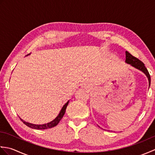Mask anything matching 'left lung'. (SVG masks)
Listing matches in <instances>:
<instances>
[{
	"label": "left lung",
	"mask_w": 155,
	"mask_h": 155,
	"mask_svg": "<svg viewBox=\"0 0 155 155\" xmlns=\"http://www.w3.org/2000/svg\"><path fill=\"white\" fill-rule=\"evenodd\" d=\"M125 62H126L127 63L130 64L131 66H133V67L139 69V70H140V71L144 72L147 77L148 80H149V87H150V76L149 74V71H148L143 62L142 61H140L139 59L133 57V56L132 54H130L128 51H126V61H125Z\"/></svg>",
	"instance_id": "left-lung-1"
}]
</instances>
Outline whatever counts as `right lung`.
Wrapping results in <instances>:
<instances>
[{"mask_svg": "<svg viewBox=\"0 0 155 155\" xmlns=\"http://www.w3.org/2000/svg\"><path fill=\"white\" fill-rule=\"evenodd\" d=\"M68 102H69V101L64 105L63 107L62 108V109H61V110L60 112V113L58 114V115L57 117H56V118H54V119L52 120V121L50 122V123H48L47 124H35L27 123V122H25V121L23 120L22 119H21V120H22V123H24L25 124L27 125V127H30V128H34V129L44 130V129H47V128H52V127H54L55 126H57V125L58 124L59 122H60V120L62 119V118L63 117L64 114L65 113L66 108H67V105L68 104Z\"/></svg>", "mask_w": 155, "mask_h": 155, "instance_id": "add662e5", "label": "right lung"}]
</instances>
